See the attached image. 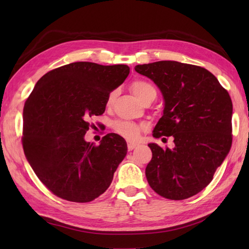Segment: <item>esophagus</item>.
Masks as SVG:
<instances>
[{"instance_id": "34e87169", "label": "esophagus", "mask_w": 249, "mask_h": 249, "mask_svg": "<svg viewBox=\"0 0 249 249\" xmlns=\"http://www.w3.org/2000/svg\"><path fill=\"white\" fill-rule=\"evenodd\" d=\"M137 146V143H134V142H127V149L129 150H133L135 147Z\"/></svg>"}]
</instances>
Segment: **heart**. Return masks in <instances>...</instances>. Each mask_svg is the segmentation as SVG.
<instances>
[{"mask_svg":"<svg viewBox=\"0 0 249 249\" xmlns=\"http://www.w3.org/2000/svg\"><path fill=\"white\" fill-rule=\"evenodd\" d=\"M131 90L135 94V96H136L137 99L140 100L141 102L149 95L157 94L153 85H150L148 82L142 81V80L134 81L131 84ZM114 97H115V91H113L109 94L108 100H107L108 106L113 103V101H114ZM113 129H114V131L118 135H120V136L127 140H136L140 136V134L144 127L139 124L130 122V120L119 119L113 124Z\"/></svg>","mask_w":249,"mask_h":249,"instance_id":"1","label":"heart"}]
</instances>
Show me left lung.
I'll return each mask as SVG.
<instances>
[{"label": "left lung", "instance_id": "obj_1", "mask_svg": "<svg viewBox=\"0 0 249 249\" xmlns=\"http://www.w3.org/2000/svg\"><path fill=\"white\" fill-rule=\"evenodd\" d=\"M152 80L164 99L155 138L172 136L175 147L149 143L153 158L145 168L152 189L182 200L206 188L231 146L232 104L229 92L206 69L178 61L135 66Z\"/></svg>", "mask_w": 249, "mask_h": 249}]
</instances>
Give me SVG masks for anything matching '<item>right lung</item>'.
<instances>
[{
    "label": "right lung",
    "mask_w": 249,
    "mask_h": 249,
    "mask_svg": "<svg viewBox=\"0 0 249 249\" xmlns=\"http://www.w3.org/2000/svg\"><path fill=\"white\" fill-rule=\"evenodd\" d=\"M124 64L73 62L41 77L25 103L22 147L29 164L58 197L89 202L112 183L127 152L119 135L85 141L89 119L102 115L111 91L129 76Z\"/></svg>",
    "instance_id": "1"
}]
</instances>
